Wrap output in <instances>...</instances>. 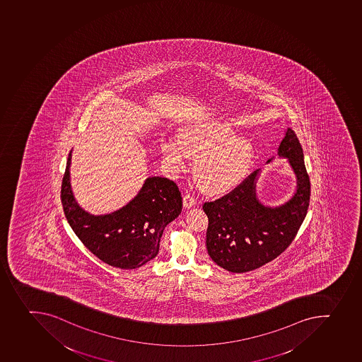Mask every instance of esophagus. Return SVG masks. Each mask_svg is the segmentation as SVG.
Listing matches in <instances>:
<instances>
[{
    "instance_id": "34e87169",
    "label": "esophagus",
    "mask_w": 362,
    "mask_h": 362,
    "mask_svg": "<svg viewBox=\"0 0 362 362\" xmlns=\"http://www.w3.org/2000/svg\"><path fill=\"white\" fill-rule=\"evenodd\" d=\"M196 199L192 194L187 192L186 195L183 196V206L187 209H190L192 206H195Z\"/></svg>"
}]
</instances>
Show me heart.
<instances>
[{
	"label": "heart",
	"mask_w": 362,
	"mask_h": 362,
	"mask_svg": "<svg viewBox=\"0 0 362 362\" xmlns=\"http://www.w3.org/2000/svg\"><path fill=\"white\" fill-rule=\"evenodd\" d=\"M235 134L225 122L196 124L180 132L179 143L163 140L161 153L170 170L182 168L185 153L197 158L195 176L199 186L206 192H225L244 179L255 158L251 140Z\"/></svg>",
	"instance_id": "heart-1"
}]
</instances>
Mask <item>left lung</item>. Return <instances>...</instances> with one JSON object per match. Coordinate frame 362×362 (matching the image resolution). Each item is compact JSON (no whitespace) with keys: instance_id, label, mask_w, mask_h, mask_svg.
<instances>
[{"instance_id":"obj_1","label":"left lung","mask_w":362,"mask_h":362,"mask_svg":"<svg viewBox=\"0 0 362 362\" xmlns=\"http://www.w3.org/2000/svg\"><path fill=\"white\" fill-rule=\"evenodd\" d=\"M277 154L288 158L296 174L297 190L287 203L271 208L257 199V170L232 192L203 204L209 219V255L231 273L253 271L279 257L293 243L305 218L310 179L300 140L291 129L286 132Z\"/></svg>"}]
</instances>
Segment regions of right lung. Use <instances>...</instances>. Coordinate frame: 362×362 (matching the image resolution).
<instances>
[{"label": "right lung", "mask_w": 362, "mask_h": 362, "mask_svg": "<svg viewBox=\"0 0 362 362\" xmlns=\"http://www.w3.org/2000/svg\"><path fill=\"white\" fill-rule=\"evenodd\" d=\"M71 158L72 152L62 177L60 197L66 219L82 244L100 260L121 269L141 267L156 257L163 230L182 210L176 183L152 176L127 206L107 215H90L78 206L73 196Z\"/></svg>", "instance_id": "obj_1"}]
</instances>
